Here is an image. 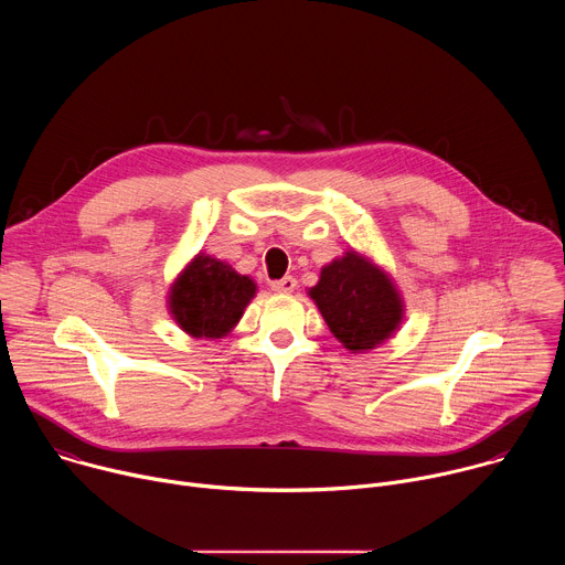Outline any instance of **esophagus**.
<instances>
[{
    "mask_svg": "<svg viewBox=\"0 0 565 565\" xmlns=\"http://www.w3.org/2000/svg\"><path fill=\"white\" fill-rule=\"evenodd\" d=\"M270 286H273V290H277V292H292V290L297 288V279L288 275V277H284V279L273 281Z\"/></svg>",
    "mask_w": 565,
    "mask_h": 565,
    "instance_id": "obj_1",
    "label": "esophagus"
}]
</instances>
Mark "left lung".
<instances>
[{"label": "left lung", "instance_id": "obj_1", "mask_svg": "<svg viewBox=\"0 0 565 565\" xmlns=\"http://www.w3.org/2000/svg\"><path fill=\"white\" fill-rule=\"evenodd\" d=\"M310 297L331 333L353 353L386 340L402 317V303L391 281L355 253H347L321 270Z\"/></svg>", "mask_w": 565, "mask_h": 565}]
</instances>
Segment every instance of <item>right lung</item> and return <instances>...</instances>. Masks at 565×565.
<instances>
[{"label": "right lung", "instance_id": "right-lung-1", "mask_svg": "<svg viewBox=\"0 0 565 565\" xmlns=\"http://www.w3.org/2000/svg\"><path fill=\"white\" fill-rule=\"evenodd\" d=\"M255 284L223 262L199 255L172 288L170 308L194 338H223L244 315Z\"/></svg>", "mask_w": 565, "mask_h": 565}]
</instances>
